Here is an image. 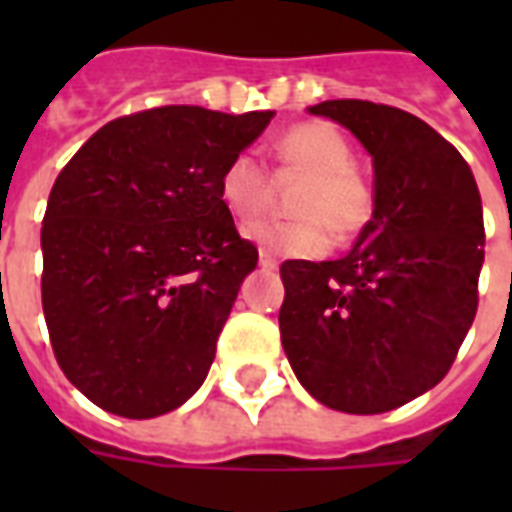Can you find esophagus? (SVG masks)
<instances>
[{
	"label": "esophagus",
	"mask_w": 512,
	"mask_h": 512,
	"mask_svg": "<svg viewBox=\"0 0 512 512\" xmlns=\"http://www.w3.org/2000/svg\"><path fill=\"white\" fill-rule=\"evenodd\" d=\"M277 266V257L271 255V252H266V249H260V268H263V271H274Z\"/></svg>",
	"instance_id": "esophagus-1"
}]
</instances>
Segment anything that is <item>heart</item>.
<instances>
[{"label": "heart", "mask_w": 512, "mask_h": 512, "mask_svg": "<svg viewBox=\"0 0 512 512\" xmlns=\"http://www.w3.org/2000/svg\"><path fill=\"white\" fill-rule=\"evenodd\" d=\"M277 158L288 169L304 172L293 200L299 219L260 222L246 230L257 246L288 257H321L337 241H351L373 222L376 189L354 167V147L326 120H307L279 136ZM219 200L233 219L252 222L271 202L268 169L249 150L233 153L216 180Z\"/></svg>", "instance_id": "1"}]
</instances>
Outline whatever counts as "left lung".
I'll use <instances>...</instances> for the list:
<instances>
[{
    "instance_id": "obj_1",
    "label": "left lung",
    "mask_w": 512,
    "mask_h": 512,
    "mask_svg": "<svg viewBox=\"0 0 512 512\" xmlns=\"http://www.w3.org/2000/svg\"><path fill=\"white\" fill-rule=\"evenodd\" d=\"M367 147L376 213L340 260H285L282 348L301 386L345 414H381L447 376L477 312L483 202L428 123L370 101H323Z\"/></svg>"
}]
</instances>
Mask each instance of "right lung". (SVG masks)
<instances>
[{
    "mask_svg": "<svg viewBox=\"0 0 512 512\" xmlns=\"http://www.w3.org/2000/svg\"><path fill=\"white\" fill-rule=\"evenodd\" d=\"M274 112L156 106L98 128L49 194L43 315L57 365L117 417L150 419L202 386L257 246L216 180Z\"/></svg>",
    "mask_w": 512,
    "mask_h": 512,
    "instance_id": "add662e5",
    "label": "right lung"
}]
</instances>
